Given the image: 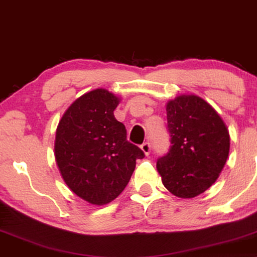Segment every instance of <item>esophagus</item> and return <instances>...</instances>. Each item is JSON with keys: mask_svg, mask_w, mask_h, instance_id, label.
<instances>
[{"mask_svg": "<svg viewBox=\"0 0 257 257\" xmlns=\"http://www.w3.org/2000/svg\"><path fill=\"white\" fill-rule=\"evenodd\" d=\"M141 150L143 153H145V155L148 156L150 154V150H152V147H150V143L149 142H145L143 145L141 146Z\"/></svg>", "mask_w": 257, "mask_h": 257, "instance_id": "1", "label": "esophagus"}]
</instances>
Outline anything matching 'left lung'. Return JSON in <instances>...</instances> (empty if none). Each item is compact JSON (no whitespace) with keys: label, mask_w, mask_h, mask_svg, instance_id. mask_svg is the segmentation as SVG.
Masks as SVG:
<instances>
[{"label":"left lung","mask_w":257,"mask_h":257,"mask_svg":"<svg viewBox=\"0 0 257 257\" xmlns=\"http://www.w3.org/2000/svg\"><path fill=\"white\" fill-rule=\"evenodd\" d=\"M170 148L157 160L162 183L173 195L191 198L217 180L227 162L230 138L211 105L196 95H181L167 103Z\"/></svg>","instance_id":"left-lung-1"}]
</instances>
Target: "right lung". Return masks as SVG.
<instances>
[{"instance_id": "1", "label": "right lung", "mask_w": 257, "mask_h": 257, "mask_svg": "<svg viewBox=\"0 0 257 257\" xmlns=\"http://www.w3.org/2000/svg\"><path fill=\"white\" fill-rule=\"evenodd\" d=\"M118 102L107 89H95L78 97L57 125L55 159L61 175L74 194L96 206L122 193L136 160L145 157L115 118Z\"/></svg>"}]
</instances>
